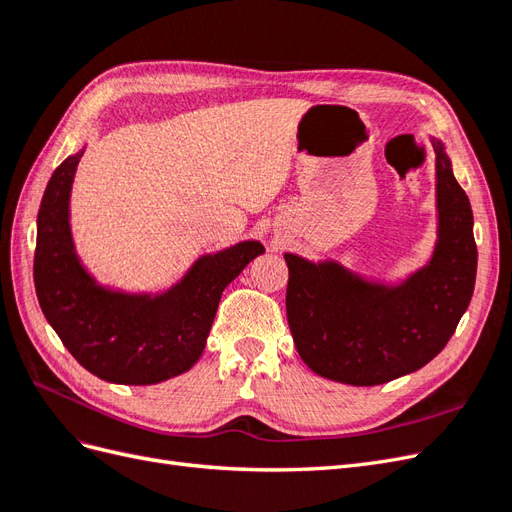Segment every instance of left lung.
I'll list each match as a JSON object with an SVG mask.
<instances>
[{"mask_svg": "<svg viewBox=\"0 0 512 512\" xmlns=\"http://www.w3.org/2000/svg\"><path fill=\"white\" fill-rule=\"evenodd\" d=\"M436 149L438 241L401 284L369 282L337 260L284 254L286 314L294 346L318 376L376 386L427 365L448 344L476 282L474 218L444 145Z\"/></svg>", "mask_w": 512, "mask_h": 512, "instance_id": "obj_1", "label": "left lung"}]
</instances>
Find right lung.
Returning a JSON list of instances; mask_svg holds the SVG:
<instances>
[{"label":"right lung","instance_id":"1","mask_svg":"<svg viewBox=\"0 0 512 512\" xmlns=\"http://www.w3.org/2000/svg\"><path fill=\"white\" fill-rule=\"evenodd\" d=\"M83 151L57 166L40 203L34 282L42 314L74 359L106 382L175 378L203 354L224 288L265 247L241 241L200 256L158 294L98 284L76 254L70 230V192Z\"/></svg>","mask_w":512,"mask_h":512}]
</instances>
